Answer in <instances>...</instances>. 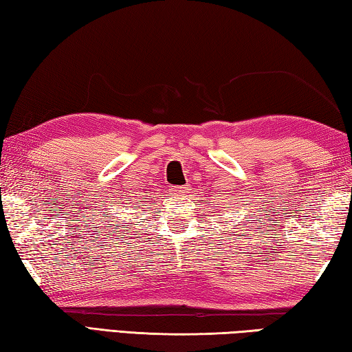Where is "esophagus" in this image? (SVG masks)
Listing matches in <instances>:
<instances>
[{"label": "esophagus", "mask_w": 352, "mask_h": 352, "mask_svg": "<svg viewBox=\"0 0 352 352\" xmlns=\"http://www.w3.org/2000/svg\"><path fill=\"white\" fill-rule=\"evenodd\" d=\"M174 192H175L177 195H182V194L184 192V186H175V188H174Z\"/></svg>", "instance_id": "34e87169"}]
</instances>
